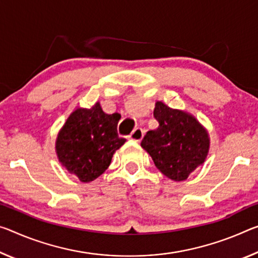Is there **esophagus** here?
Instances as JSON below:
<instances>
[{
  "instance_id": "1",
  "label": "esophagus",
  "mask_w": 258,
  "mask_h": 258,
  "mask_svg": "<svg viewBox=\"0 0 258 258\" xmlns=\"http://www.w3.org/2000/svg\"><path fill=\"white\" fill-rule=\"evenodd\" d=\"M130 138L132 139V140L137 141V142L141 141V139L144 138V131H142V128H139V127H138V128L134 130L132 133H131Z\"/></svg>"
}]
</instances>
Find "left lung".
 <instances>
[{
  "label": "left lung",
  "mask_w": 258,
  "mask_h": 258,
  "mask_svg": "<svg viewBox=\"0 0 258 258\" xmlns=\"http://www.w3.org/2000/svg\"><path fill=\"white\" fill-rule=\"evenodd\" d=\"M154 117L158 127L147 132L141 147L165 177L173 181L186 180L206 162L209 133L193 114L167 107L161 101L155 104Z\"/></svg>",
  "instance_id": "1"
}]
</instances>
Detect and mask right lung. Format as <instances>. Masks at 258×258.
I'll return each mask as SVG.
<instances>
[{
    "instance_id": "right-lung-1",
    "label": "right lung",
    "mask_w": 258,
    "mask_h": 258,
    "mask_svg": "<svg viewBox=\"0 0 258 258\" xmlns=\"http://www.w3.org/2000/svg\"><path fill=\"white\" fill-rule=\"evenodd\" d=\"M119 119V113H105L100 102L89 109L77 108L57 134L55 150L60 164L81 182L95 180L126 141L118 137Z\"/></svg>"
}]
</instances>
